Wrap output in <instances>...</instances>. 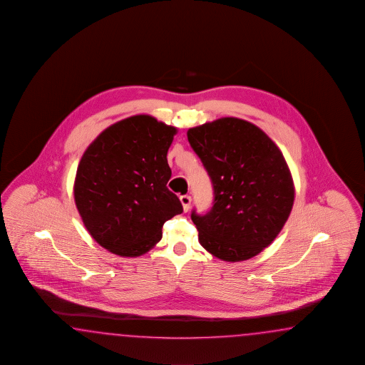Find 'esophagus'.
Listing matches in <instances>:
<instances>
[{"label":"esophagus","instance_id":"1","mask_svg":"<svg viewBox=\"0 0 365 365\" xmlns=\"http://www.w3.org/2000/svg\"><path fill=\"white\" fill-rule=\"evenodd\" d=\"M179 200H180L182 205H183V211H188V210H190V207H191V196H188V195H182V196L179 197Z\"/></svg>","mask_w":365,"mask_h":365}]
</instances>
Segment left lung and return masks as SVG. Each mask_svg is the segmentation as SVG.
I'll return each instance as SVG.
<instances>
[{
  "label": "left lung",
  "mask_w": 365,
  "mask_h": 365,
  "mask_svg": "<svg viewBox=\"0 0 365 365\" xmlns=\"http://www.w3.org/2000/svg\"><path fill=\"white\" fill-rule=\"evenodd\" d=\"M213 186V205L192 211L199 242L212 255L241 262L275 240L294 200L291 171L275 143L255 124L221 118L187 130Z\"/></svg>",
  "instance_id": "1"
}]
</instances>
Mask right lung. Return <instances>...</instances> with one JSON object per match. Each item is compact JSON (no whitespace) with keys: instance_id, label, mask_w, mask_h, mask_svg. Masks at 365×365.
Returning a JSON list of instances; mask_svg holds the SVG:
<instances>
[{"instance_id":"obj_1","label":"right lung","mask_w":365,"mask_h":365,"mask_svg":"<svg viewBox=\"0 0 365 365\" xmlns=\"http://www.w3.org/2000/svg\"><path fill=\"white\" fill-rule=\"evenodd\" d=\"M177 128L135 115L106 128L85 150L74 202L89 235L106 250L140 257L163 238V224L183 212L168 188V150Z\"/></svg>"}]
</instances>
